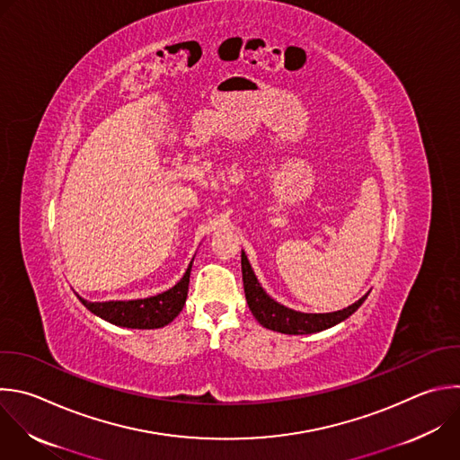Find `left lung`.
<instances>
[{"label": "left lung", "instance_id": "8db88e82", "mask_svg": "<svg viewBox=\"0 0 460 460\" xmlns=\"http://www.w3.org/2000/svg\"><path fill=\"white\" fill-rule=\"evenodd\" d=\"M242 276H243L245 299H247V305H249L252 316L265 329H270V331H276L281 334H313V332H320L329 327H334L340 322L352 316L368 296V294L363 296L361 299L352 303L350 307L338 311V313L305 314V313L287 309V307H283V305L276 303L272 297H269V294L258 283L243 251H242Z\"/></svg>", "mask_w": 460, "mask_h": 460}]
</instances>
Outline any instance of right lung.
I'll use <instances>...</instances> for the list:
<instances>
[{
  "instance_id": "add662e5",
  "label": "right lung",
  "mask_w": 460,
  "mask_h": 460,
  "mask_svg": "<svg viewBox=\"0 0 460 460\" xmlns=\"http://www.w3.org/2000/svg\"><path fill=\"white\" fill-rule=\"evenodd\" d=\"M191 263L186 274L182 276V279L175 287L157 296L144 297V299H131V301H102V303H92L83 299L81 296L77 297L90 313L97 314L99 318L113 325L128 327V329H161L172 323L184 307L186 297H188Z\"/></svg>"
}]
</instances>
